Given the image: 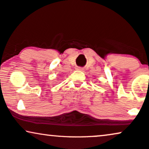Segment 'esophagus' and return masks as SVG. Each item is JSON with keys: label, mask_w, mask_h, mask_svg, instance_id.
<instances>
[{"label": "esophagus", "mask_w": 149, "mask_h": 149, "mask_svg": "<svg viewBox=\"0 0 149 149\" xmlns=\"http://www.w3.org/2000/svg\"><path fill=\"white\" fill-rule=\"evenodd\" d=\"M77 69H78V70L82 71V68H81V67H78V68H77Z\"/></svg>", "instance_id": "obj_1"}]
</instances>
